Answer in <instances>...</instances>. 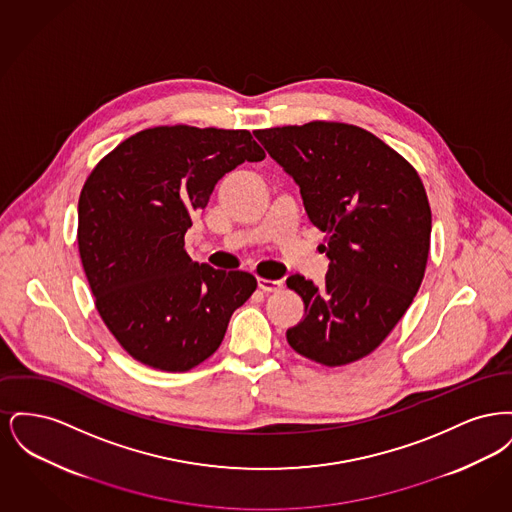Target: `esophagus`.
I'll return each mask as SVG.
<instances>
[{"label": "esophagus", "mask_w": 512, "mask_h": 512, "mask_svg": "<svg viewBox=\"0 0 512 512\" xmlns=\"http://www.w3.org/2000/svg\"><path fill=\"white\" fill-rule=\"evenodd\" d=\"M259 288L263 292H280L284 288L282 280H267V278H259Z\"/></svg>", "instance_id": "obj_1"}]
</instances>
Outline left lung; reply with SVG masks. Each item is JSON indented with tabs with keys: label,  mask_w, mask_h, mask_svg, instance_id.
<instances>
[{
	"label": "left lung",
	"mask_w": 512,
	"mask_h": 512,
	"mask_svg": "<svg viewBox=\"0 0 512 512\" xmlns=\"http://www.w3.org/2000/svg\"><path fill=\"white\" fill-rule=\"evenodd\" d=\"M299 186L309 220L326 232L324 286L301 274L288 288L305 317L286 332L299 355L349 365L388 338L418 292L432 232L420 176L380 138L343 122L253 132Z\"/></svg>",
	"instance_id": "1"
}]
</instances>
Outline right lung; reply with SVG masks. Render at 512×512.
<instances>
[{"label":"right lung","mask_w":512,"mask_h":512,"mask_svg":"<svg viewBox=\"0 0 512 512\" xmlns=\"http://www.w3.org/2000/svg\"><path fill=\"white\" fill-rule=\"evenodd\" d=\"M265 151L247 130L155 126L115 147L78 199V251L99 317L136 361L184 372L219 349L253 274L199 265L184 249L217 182Z\"/></svg>","instance_id":"1"}]
</instances>
